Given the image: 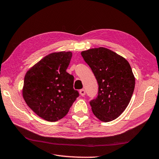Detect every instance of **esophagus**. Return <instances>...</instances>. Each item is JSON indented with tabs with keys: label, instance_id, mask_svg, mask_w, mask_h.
<instances>
[{
	"label": "esophagus",
	"instance_id": "obj_1",
	"mask_svg": "<svg viewBox=\"0 0 159 159\" xmlns=\"http://www.w3.org/2000/svg\"><path fill=\"white\" fill-rule=\"evenodd\" d=\"M79 92L81 96H84V95H85V91H84V89H80Z\"/></svg>",
	"mask_w": 159,
	"mask_h": 159
}]
</instances>
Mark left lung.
<instances>
[{
  "mask_svg": "<svg viewBox=\"0 0 159 159\" xmlns=\"http://www.w3.org/2000/svg\"><path fill=\"white\" fill-rule=\"evenodd\" d=\"M98 83V97L90 102L94 115L103 122L112 121L126 109L135 88V77L129 62L104 47L81 52Z\"/></svg>",
  "mask_w": 159,
  "mask_h": 159,
  "instance_id": "8db88e82",
  "label": "left lung"
}]
</instances>
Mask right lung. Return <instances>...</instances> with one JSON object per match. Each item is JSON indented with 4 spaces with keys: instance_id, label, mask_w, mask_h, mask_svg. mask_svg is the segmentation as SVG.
<instances>
[{
    "instance_id": "1",
    "label": "right lung",
    "mask_w": 159,
    "mask_h": 159,
    "mask_svg": "<svg viewBox=\"0 0 159 159\" xmlns=\"http://www.w3.org/2000/svg\"><path fill=\"white\" fill-rule=\"evenodd\" d=\"M72 53L61 51L49 54L29 69L22 89L27 105L49 122L62 119L79 97L73 88L74 76L66 72Z\"/></svg>"
}]
</instances>
